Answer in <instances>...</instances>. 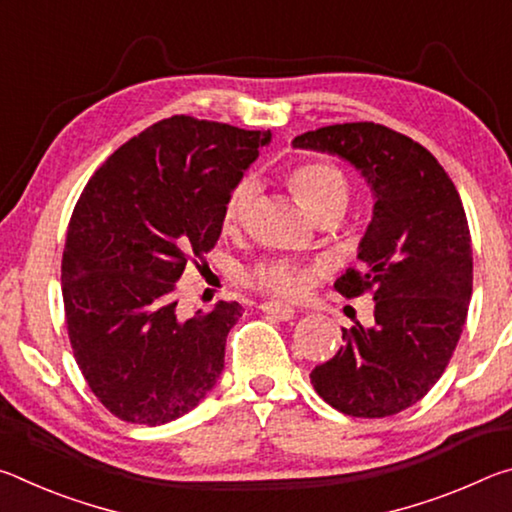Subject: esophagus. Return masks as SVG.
Instances as JSON below:
<instances>
[{
  "label": "esophagus",
  "instance_id": "obj_1",
  "mask_svg": "<svg viewBox=\"0 0 512 512\" xmlns=\"http://www.w3.org/2000/svg\"><path fill=\"white\" fill-rule=\"evenodd\" d=\"M262 311L275 320H293V316H296V309L280 305V302H264Z\"/></svg>",
  "mask_w": 512,
  "mask_h": 512
}]
</instances>
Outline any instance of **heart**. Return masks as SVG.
<instances>
[{"instance_id": "obj_1", "label": "heart", "mask_w": 512, "mask_h": 512, "mask_svg": "<svg viewBox=\"0 0 512 512\" xmlns=\"http://www.w3.org/2000/svg\"><path fill=\"white\" fill-rule=\"evenodd\" d=\"M289 185L296 196L305 203L307 210L323 219V216H339L350 203V180L345 173L327 160H307L293 167L289 173ZM259 196V183L253 173L241 176L230 187L223 203V225L239 228L248 221ZM250 287L268 293L275 298H298L307 287V277L298 266L289 262H262L244 273Z\"/></svg>"}]
</instances>
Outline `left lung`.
<instances>
[{
	"mask_svg": "<svg viewBox=\"0 0 512 512\" xmlns=\"http://www.w3.org/2000/svg\"><path fill=\"white\" fill-rule=\"evenodd\" d=\"M293 144L352 162L377 198L361 268L334 282L350 300L370 293L375 325L343 329L345 345L311 370V384L352 418L395 415L431 391L461 339L472 298L461 196L422 144L372 121L318 128Z\"/></svg>",
	"mask_w": 512,
	"mask_h": 512,
	"instance_id": "1",
	"label": "left lung"
}]
</instances>
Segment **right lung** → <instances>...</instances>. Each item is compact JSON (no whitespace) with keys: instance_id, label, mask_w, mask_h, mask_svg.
Returning <instances> with one entry per match:
<instances>
[{"instance_id":"obj_1","label":"right lung","mask_w":512,"mask_h":512,"mask_svg":"<svg viewBox=\"0 0 512 512\" xmlns=\"http://www.w3.org/2000/svg\"><path fill=\"white\" fill-rule=\"evenodd\" d=\"M268 131L176 115L94 171L63 250L65 325L90 391L115 418L171 422L216 384L239 302L176 314L178 280L205 262L223 203Z\"/></svg>"}]
</instances>
